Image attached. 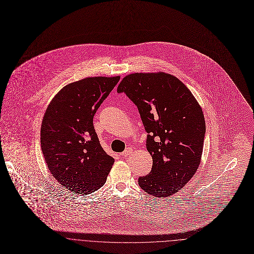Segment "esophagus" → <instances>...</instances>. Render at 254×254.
Returning a JSON list of instances; mask_svg holds the SVG:
<instances>
[{"label":"esophagus","instance_id":"obj_1","mask_svg":"<svg viewBox=\"0 0 254 254\" xmlns=\"http://www.w3.org/2000/svg\"><path fill=\"white\" fill-rule=\"evenodd\" d=\"M132 149L130 148V147H128V148H126V150L124 151V152H122V153H121V156L122 157H127L128 155H130L131 153H132Z\"/></svg>","mask_w":254,"mask_h":254}]
</instances>
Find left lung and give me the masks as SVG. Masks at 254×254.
Instances as JSON below:
<instances>
[{"mask_svg":"<svg viewBox=\"0 0 254 254\" xmlns=\"http://www.w3.org/2000/svg\"><path fill=\"white\" fill-rule=\"evenodd\" d=\"M117 92L137 106L148 133L146 148L153 164L139 177V186L158 198L176 193L200 164L205 136L201 107L179 79L163 72L130 74Z\"/></svg>","mask_w":254,"mask_h":254,"instance_id":"left-lung-1","label":"left lung"}]
</instances>
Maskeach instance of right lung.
Listing matches in <instances>:
<instances>
[{"label": "right lung", "instance_id": "obj_1", "mask_svg": "<svg viewBox=\"0 0 254 254\" xmlns=\"http://www.w3.org/2000/svg\"><path fill=\"white\" fill-rule=\"evenodd\" d=\"M120 77H91L65 86L49 104L41 149L56 180L74 193L102 187L114 163L100 144L93 118Z\"/></svg>", "mask_w": 254, "mask_h": 254}]
</instances>
